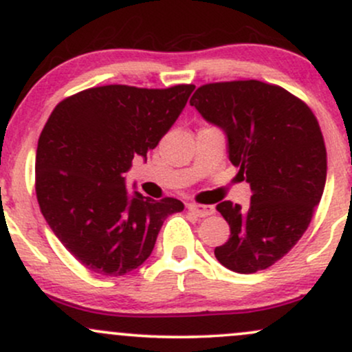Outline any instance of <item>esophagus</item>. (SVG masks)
Returning a JSON list of instances; mask_svg holds the SVG:
<instances>
[{"label":"esophagus","instance_id":"esophagus-1","mask_svg":"<svg viewBox=\"0 0 352 352\" xmlns=\"http://www.w3.org/2000/svg\"><path fill=\"white\" fill-rule=\"evenodd\" d=\"M187 208L190 213H193V215H197L200 218L212 215V213L215 212V208H213L212 205H201V204H188Z\"/></svg>","mask_w":352,"mask_h":352}]
</instances>
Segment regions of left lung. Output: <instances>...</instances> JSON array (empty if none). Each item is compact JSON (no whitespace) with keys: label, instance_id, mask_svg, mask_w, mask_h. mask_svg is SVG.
<instances>
[{"label":"left lung","instance_id":"left-lung-1","mask_svg":"<svg viewBox=\"0 0 352 352\" xmlns=\"http://www.w3.org/2000/svg\"><path fill=\"white\" fill-rule=\"evenodd\" d=\"M190 106L223 129L230 160L252 187L246 208L217 205L230 225L217 260L245 274L270 268L300 241L321 201L328 159L318 119L292 92L254 79L205 84Z\"/></svg>","mask_w":352,"mask_h":352}]
</instances>
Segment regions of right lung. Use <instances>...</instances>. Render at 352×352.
<instances>
[{"instance_id": "obj_1", "label": "right lung", "mask_w": 352, "mask_h": 352, "mask_svg": "<svg viewBox=\"0 0 352 352\" xmlns=\"http://www.w3.org/2000/svg\"><path fill=\"white\" fill-rule=\"evenodd\" d=\"M195 89L91 87L60 100L36 151V197L54 235L80 265L122 276L151 256L164 220L184 204L129 197L124 173L167 134Z\"/></svg>"}]
</instances>
